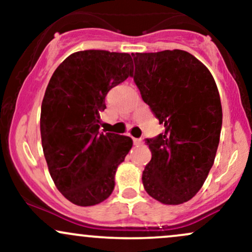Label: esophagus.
<instances>
[{
    "label": "esophagus",
    "instance_id": "obj_1",
    "mask_svg": "<svg viewBox=\"0 0 252 252\" xmlns=\"http://www.w3.org/2000/svg\"><path fill=\"white\" fill-rule=\"evenodd\" d=\"M132 140H134L135 146H141V144H143L142 138H132Z\"/></svg>",
    "mask_w": 252,
    "mask_h": 252
}]
</instances>
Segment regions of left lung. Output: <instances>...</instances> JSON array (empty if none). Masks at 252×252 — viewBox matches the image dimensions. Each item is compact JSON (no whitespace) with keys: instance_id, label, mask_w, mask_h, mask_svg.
<instances>
[{"instance_id":"left-lung-1","label":"left lung","mask_w":252,"mask_h":252,"mask_svg":"<svg viewBox=\"0 0 252 252\" xmlns=\"http://www.w3.org/2000/svg\"><path fill=\"white\" fill-rule=\"evenodd\" d=\"M131 56L142 99L164 124V132L146 141L152 160L143 170L144 189L164 205L184 204L215 162L222 123L218 89L209 68L186 51Z\"/></svg>"}]
</instances>
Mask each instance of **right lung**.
Listing matches in <instances>:
<instances>
[{
    "mask_svg": "<svg viewBox=\"0 0 252 252\" xmlns=\"http://www.w3.org/2000/svg\"><path fill=\"white\" fill-rule=\"evenodd\" d=\"M132 72L128 53L79 51L58 66L48 83L40 116L43 155L54 185L72 204L94 206L115 189L117 167L132 140L99 134V112L110 90Z\"/></svg>",
    "mask_w": 252,
    "mask_h": 252,
    "instance_id": "1",
    "label": "right lung"
}]
</instances>
